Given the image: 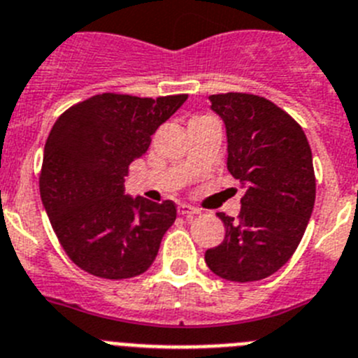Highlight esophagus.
I'll use <instances>...</instances> for the list:
<instances>
[{
	"label": "esophagus",
	"instance_id": "1",
	"mask_svg": "<svg viewBox=\"0 0 358 358\" xmlns=\"http://www.w3.org/2000/svg\"><path fill=\"white\" fill-rule=\"evenodd\" d=\"M178 214L185 215V217H192V215L199 214V210L198 208L191 207V205H187V203H182V205L178 207Z\"/></svg>",
	"mask_w": 358,
	"mask_h": 358
}]
</instances>
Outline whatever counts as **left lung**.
Masks as SVG:
<instances>
[{"mask_svg":"<svg viewBox=\"0 0 358 358\" xmlns=\"http://www.w3.org/2000/svg\"><path fill=\"white\" fill-rule=\"evenodd\" d=\"M227 124V167L246 185L237 217L217 212L224 239L205 251L210 271L230 282L276 273L303 237L315 201L312 151L303 128L269 99L246 92L212 94Z\"/></svg>","mask_w":358,"mask_h":358,"instance_id":"left-lung-1","label":"left lung"}]
</instances>
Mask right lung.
Segmentation results:
<instances>
[{"label":"right lung","mask_w":358,"mask_h":358,"mask_svg":"<svg viewBox=\"0 0 358 358\" xmlns=\"http://www.w3.org/2000/svg\"><path fill=\"white\" fill-rule=\"evenodd\" d=\"M185 99L187 94L153 99L103 92L55 121L38 189L60 246L80 269L123 280L153 264L175 223L176 205L124 196V176Z\"/></svg>","instance_id":"obj_1"}]
</instances>
